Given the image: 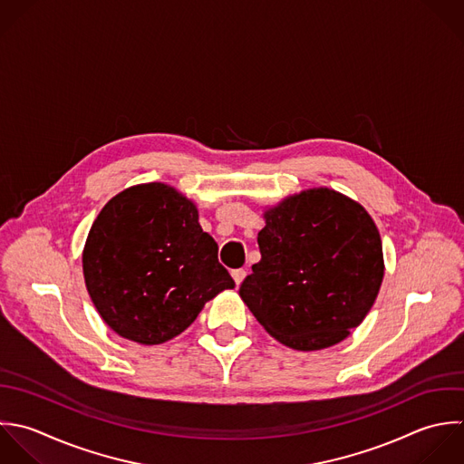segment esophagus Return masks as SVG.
Listing matches in <instances>:
<instances>
[{
	"instance_id": "34e87169",
	"label": "esophagus",
	"mask_w": 464,
	"mask_h": 464,
	"mask_svg": "<svg viewBox=\"0 0 464 464\" xmlns=\"http://www.w3.org/2000/svg\"><path fill=\"white\" fill-rule=\"evenodd\" d=\"M231 276H233V280H235V284H237V287L244 282V278H246V271L244 269H235L233 273H231Z\"/></svg>"
}]
</instances>
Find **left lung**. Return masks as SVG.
Instances as JSON below:
<instances>
[{"instance_id": "obj_1", "label": "left lung", "mask_w": 464, "mask_h": 464, "mask_svg": "<svg viewBox=\"0 0 464 464\" xmlns=\"http://www.w3.org/2000/svg\"><path fill=\"white\" fill-rule=\"evenodd\" d=\"M262 260L240 285L260 325L296 351L345 340L376 302L383 282L380 231L363 206L314 188L264 213Z\"/></svg>"}]
</instances>
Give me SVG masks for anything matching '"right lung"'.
Wrapping results in <instances>:
<instances>
[{"label":"right lung","mask_w":464,"mask_h":464,"mask_svg":"<svg viewBox=\"0 0 464 464\" xmlns=\"http://www.w3.org/2000/svg\"><path fill=\"white\" fill-rule=\"evenodd\" d=\"M88 295L119 336L159 345L235 282L197 206L162 182L131 186L97 215L82 251Z\"/></svg>","instance_id":"right-lung-1"}]
</instances>
